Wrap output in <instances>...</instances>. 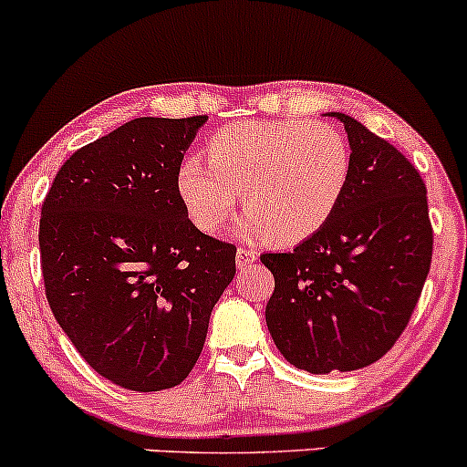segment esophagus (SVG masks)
<instances>
[{
    "label": "esophagus",
    "mask_w": 467,
    "mask_h": 467,
    "mask_svg": "<svg viewBox=\"0 0 467 467\" xmlns=\"http://www.w3.org/2000/svg\"><path fill=\"white\" fill-rule=\"evenodd\" d=\"M258 260V254H255L254 249H247V247H238L235 251V262H238L240 269H244V266L254 265V262Z\"/></svg>",
    "instance_id": "esophagus-1"
}]
</instances>
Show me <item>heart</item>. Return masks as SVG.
Wrapping results in <instances>:
<instances>
[{
  "label": "heart",
  "mask_w": 467,
  "mask_h": 467,
  "mask_svg": "<svg viewBox=\"0 0 467 467\" xmlns=\"http://www.w3.org/2000/svg\"><path fill=\"white\" fill-rule=\"evenodd\" d=\"M207 159L192 156L178 167V193L192 223L209 234L223 229L243 192L244 232L275 247L317 234L350 178L344 134L302 119L227 125L209 139Z\"/></svg>",
  "instance_id": "obj_1"
}]
</instances>
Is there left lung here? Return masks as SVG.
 Returning <instances> with one entry per match:
<instances>
[{
	"instance_id": "8db88e82",
	"label": "left lung",
	"mask_w": 467,
	"mask_h": 467,
	"mask_svg": "<svg viewBox=\"0 0 467 467\" xmlns=\"http://www.w3.org/2000/svg\"><path fill=\"white\" fill-rule=\"evenodd\" d=\"M350 145V178L328 223L286 254H262L275 289L266 327L277 350L313 375L384 358L410 322L432 260L426 182L359 120L333 112Z\"/></svg>"
}]
</instances>
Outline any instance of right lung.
I'll return each mask as SVG.
<instances>
[{"label": "right lung", "instance_id": "obj_1", "mask_svg": "<svg viewBox=\"0 0 467 467\" xmlns=\"http://www.w3.org/2000/svg\"><path fill=\"white\" fill-rule=\"evenodd\" d=\"M207 117H143L83 145L41 205L46 297L83 359L112 384L178 386L201 358L235 247L193 227L178 167Z\"/></svg>", "mask_w": 467, "mask_h": 467}]
</instances>
